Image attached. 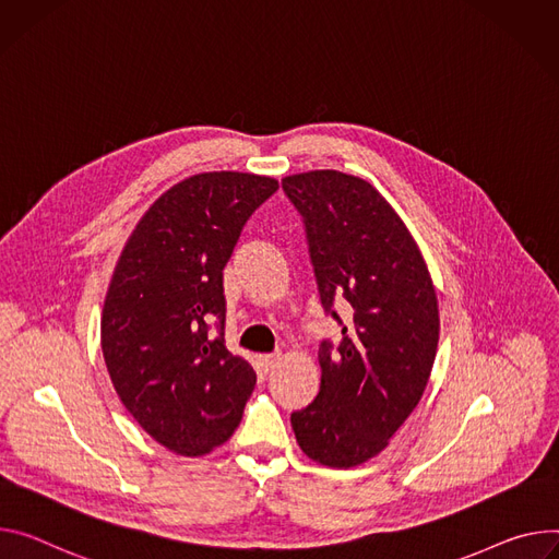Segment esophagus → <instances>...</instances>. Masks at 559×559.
<instances>
[{
    "label": "esophagus",
    "instance_id": "obj_1",
    "mask_svg": "<svg viewBox=\"0 0 559 559\" xmlns=\"http://www.w3.org/2000/svg\"><path fill=\"white\" fill-rule=\"evenodd\" d=\"M259 361H261V366L265 368V372H270V370H274V368L278 366L281 354H278V352H276V354H261Z\"/></svg>",
    "mask_w": 559,
    "mask_h": 559
}]
</instances>
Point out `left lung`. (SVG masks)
<instances>
[{
  "instance_id": "obj_1",
  "label": "left lung",
  "mask_w": 559,
  "mask_h": 559,
  "mask_svg": "<svg viewBox=\"0 0 559 559\" xmlns=\"http://www.w3.org/2000/svg\"><path fill=\"white\" fill-rule=\"evenodd\" d=\"M283 191L306 223L321 302L343 334L336 349L321 343V390L292 413V428L312 462L352 468L377 456L424 396L437 292L413 234L364 178L317 169L283 178ZM336 297L353 308L345 324Z\"/></svg>"
}]
</instances>
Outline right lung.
<instances>
[{"instance_id":"right-lung-1","label":"right lung","mask_w":559,"mask_h":559,"mask_svg":"<svg viewBox=\"0 0 559 559\" xmlns=\"http://www.w3.org/2000/svg\"><path fill=\"white\" fill-rule=\"evenodd\" d=\"M276 189L240 171L185 178L146 210L114 270L99 323L111 383L140 428L176 454L225 443L257 385L225 347L223 270Z\"/></svg>"}]
</instances>
